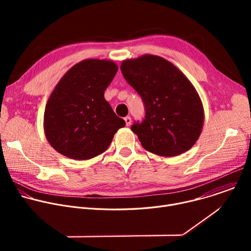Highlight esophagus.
<instances>
[{
  "instance_id": "34e87169",
  "label": "esophagus",
  "mask_w": 251,
  "mask_h": 251,
  "mask_svg": "<svg viewBox=\"0 0 251 251\" xmlns=\"http://www.w3.org/2000/svg\"><path fill=\"white\" fill-rule=\"evenodd\" d=\"M124 121H125V123H126V126H130V124H131V117H130V116L125 117V118H124Z\"/></svg>"
}]
</instances>
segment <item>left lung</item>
I'll return each instance as SVG.
<instances>
[{"label": "left lung", "instance_id": "obj_1", "mask_svg": "<svg viewBox=\"0 0 251 251\" xmlns=\"http://www.w3.org/2000/svg\"><path fill=\"white\" fill-rule=\"evenodd\" d=\"M120 68L145 104V119L131 127L143 148L163 157L190 150L201 133L204 113L187 76L172 62L153 54L125 59Z\"/></svg>", "mask_w": 251, "mask_h": 251}]
</instances>
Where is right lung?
Segmentation results:
<instances>
[{"instance_id": "obj_1", "label": "right lung", "mask_w": 251, "mask_h": 251, "mask_svg": "<svg viewBox=\"0 0 251 251\" xmlns=\"http://www.w3.org/2000/svg\"><path fill=\"white\" fill-rule=\"evenodd\" d=\"M118 66L108 59H84L58 81L46 105L44 130L50 146L74 160L105 152L125 121L112 110L104 91Z\"/></svg>"}]
</instances>
